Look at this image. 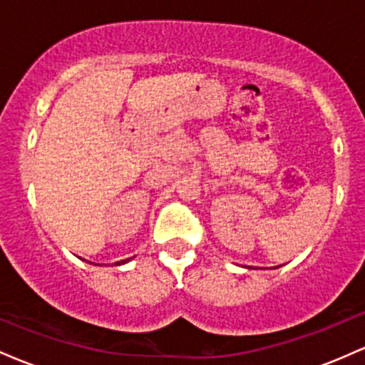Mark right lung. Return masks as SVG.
<instances>
[{
    "instance_id": "1",
    "label": "right lung",
    "mask_w": 365,
    "mask_h": 365,
    "mask_svg": "<svg viewBox=\"0 0 365 365\" xmlns=\"http://www.w3.org/2000/svg\"><path fill=\"white\" fill-rule=\"evenodd\" d=\"M130 261V259H125V261H118V262H115L116 264V266H118V264H125V262H128Z\"/></svg>"
}]
</instances>
